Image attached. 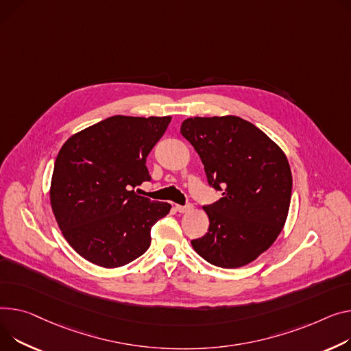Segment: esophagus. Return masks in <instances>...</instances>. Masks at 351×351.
<instances>
[{
	"label": "esophagus",
	"mask_w": 351,
	"mask_h": 351,
	"mask_svg": "<svg viewBox=\"0 0 351 351\" xmlns=\"http://www.w3.org/2000/svg\"><path fill=\"white\" fill-rule=\"evenodd\" d=\"M175 208L178 210L179 213H188V212H191V210L193 208V206H192V204H184V206L176 204V206H175Z\"/></svg>",
	"instance_id": "obj_1"
}]
</instances>
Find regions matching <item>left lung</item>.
<instances>
[{
  "instance_id": "obj_1",
  "label": "left lung",
  "mask_w": 351,
  "mask_h": 351,
  "mask_svg": "<svg viewBox=\"0 0 351 351\" xmlns=\"http://www.w3.org/2000/svg\"><path fill=\"white\" fill-rule=\"evenodd\" d=\"M180 134L199 154L208 184L223 192L220 200L203 206L208 231L192 247L216 267L250 264L274 244L287 221L292 195L287 155L236 115L188 119Z\"/></svg>"
}]
</instances>
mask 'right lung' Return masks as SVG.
<instances>
[{
	"label": "right lung",
	"mask_w": 351,
	"mask_h": 351,
	"mask_svg": "<svg viewBox=\"0 0 351 351\" xmlns=\"http://www.w3.org/2000/svg\"><path fill=\"white\" fill-rule=\"evenodd\" d=\"M171 117L112 115L70 136L52 175L51 204L63 237L84 260L119 268L151 245V228L171 204L138 196L151 180L147 156Z\"/></svg>",
	"instance_id": "obj_1"
}]
</instances>
